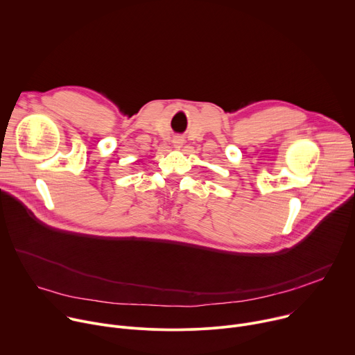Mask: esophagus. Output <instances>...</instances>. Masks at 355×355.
Here are the masks:
<instances>
[{"mask_svg": "<svg viewBox=\"0 0 355 355\" xmlns=\"http://www.w3.org/2000/svg\"><path fill=\"white\" fill-rule=\"evenodd\" d=\"M173 144H174V147H181L184 144V139L181 136H175L173 139Z\"/></svg>", "mask_w": 355, "mask_h": 355, "instance_id": "esophagus-1", "label": "esophagus"}]
</instances>
